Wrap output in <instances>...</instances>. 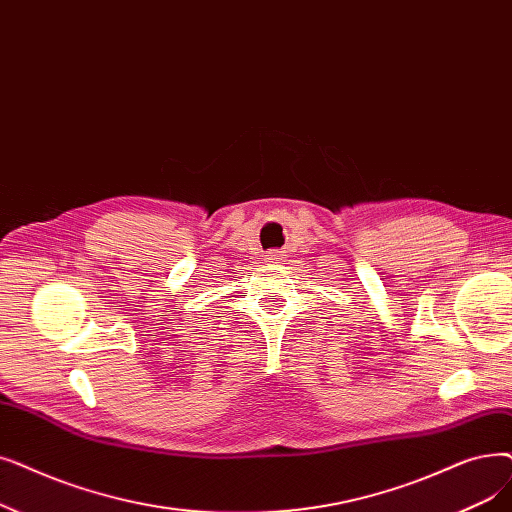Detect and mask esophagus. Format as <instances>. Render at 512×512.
Listing matches in <instances>:
<instances>
[{
    "instance_id": "esophagus-1",
    "label": "esophagus",
    "mask_w": 512,
    "mask_h": 512,
    "mask_svg": "<svg viewBox=\"0 0 512 512\" xmlns=\"http://www.w3.org/2000/svg\"><path fill=\"white\" fill-rule=\"evenodd\" d=\"M265 259H270V261H276V263H278V261H282L284 257H282V251H270L268 255H265Z\"/></svg>"
}]
</instances>
